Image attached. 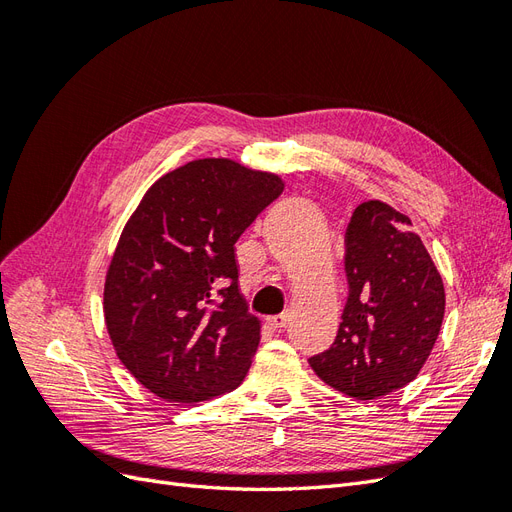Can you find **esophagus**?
I'll return each instance as SVG.
<instances>
[{
	"instance_id": "obj_1",
	"label": "esophagus",
	"mask_w": 512,
	"mask_h": 512,
	"mask_svg": "<svg viewBox=\"0 0 512 512\" xmlns=\"http://www.w3.org/2000/svg\"><path fill=\"white\" fill-rule=\"evenodd\" d=\"M288 320H290V314L284 312V314H277V316H269L267 324H269V327H273V329H284L286 324H288Z\"/></svg>"
}]
</instances>
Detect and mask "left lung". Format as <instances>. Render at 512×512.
Listing matches in <instances>:
<instances>
[{"label":"left lung","mask_w":512,"mask_h":512,"mask_svg":"<svg viewBox=\"0 0 512 512\" xmlns=\"http://www.w3.org/2000/svg\"><path fill=\"white\" fill-rule=\"evenodd\" d=\"M408 215L380 200L346 228L348 299L337 337L309 365L335 391L376 399L412 382L436 344L444 284Z\"/></svg>","instance_id":"1"}]
</instances>
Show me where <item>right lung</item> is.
I'll return each mask as SVG.
<instances>
[{"mask_svg":"<svg viewBox=\"0 0 512 512\" xmlns=\"http://www.w3.org/2000/svg\"><path fill=\"white\" fill-rule=\"evenodd\" d=\"M282 192L277 175L226 158L188 162L147 190L104 284L108 335L145 389L198 404L243 382L260 320L239 292L235 243Z\"/></svg>","mask_w":512,"mask_h":512,"instance_id":"right-lung-1","label":"right lung"}]
</instances>
